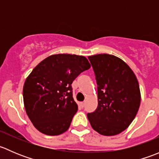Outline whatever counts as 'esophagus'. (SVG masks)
<instances>
[{"instance_id": "obj_1", "label": "esophagus", "mask_w": 159, "mask_h": 159, "mask_svg": "<svg viewBox=\"0 0 159 159\" xmlns=\"http://www.w3.org/2000/svg\"><path fill=\"white\" fill-rule=\"evenodd\" d=\"M85 104H86V102H81V106L82 107V108H84V107L85 106Z\"/></svg>"}]
</instances>
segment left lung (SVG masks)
<instances>
[{"instance_id": "left-lung-1", "label": "left lung", "mask_w": 159, "mask_h": 159, "mask_svg": "<svg viewBox=\"0 0 159 159\" xmlns=\"http://www.w3.org/2000/svg\"><path fill=\"white\" fill-rule=\"evenodd\" d=\"M89 59L97 81L98 105L88 118L99 134L115 135L135 118L141 102L139 82L129 65L115 56L101 54Z\"/></svg>"}]
</instances>
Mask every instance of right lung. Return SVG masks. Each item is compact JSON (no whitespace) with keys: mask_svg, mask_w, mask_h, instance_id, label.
<instances>
[{"mask_svg":"<svg viewBox=\"0 0 159 159\" xmlns=\"http://www.w3.org/2000/svg\"><path fill=\"white\" fill-rule=\"evenodd\" d=\"M90 67L84 56L58 54L34 68L25 82L23 98L27 115L38 131L58 135L68 129L78 111L71 84Z\"/></svg>","mask_w":159,"mask_h":159,"instance_id":"right-lung-1","label":"right lung"}]
</instances>
